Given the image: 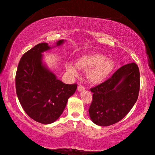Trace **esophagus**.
Returning <instances> with one entry per match:
<instances>
[{"label": "esophagus", "mask_w": 155, "mask_h": 155, "mask_svg": "<svg viewBox=\"0 0 155 155\" xmlns=\"http://www.w3.org/2000/svg\"><path fill=\"white\" fill-rule=\"evenodd\" d=\"M84 88L83 86L82 85H79L78 87V92H81V91H84Z\"/></svg>", "instance_id": "esophagus-1"}]
</instances>
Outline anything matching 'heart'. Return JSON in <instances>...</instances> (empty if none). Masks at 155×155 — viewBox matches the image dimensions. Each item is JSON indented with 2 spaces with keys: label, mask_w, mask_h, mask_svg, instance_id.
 Returning a JSON list of instances; mask_svg holds the SVG:
<instances>
[{
  "label": "heart",
  "mask_w": 155,
  "mask_h": 155,
  "mask_svg": "<svg viewBox=\"0 0 155 155\" xmlns=\"http://www.w3.org/2000/svg\"><path fill=\"white\" fill-rule=\"evenodd\" d=\"M76 66L71 63L65 65V69L70 75H78V69L87 72V78L93 84L102 83L113 72L115 63L104 55L95 54L84 55L78 59Z\"/></svg>",
  "instance_id": "b5f03b06"
}]
</instances>
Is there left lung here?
Masks as SVG:
<instances>
[{
  "label": "left lung",
  "mask_w": 155,
  "mask_h": 155,
  "mask_svg": "<svg viewBox=\"0 0 155 155\" xmlns=\"http://www.w3.org/2000/svg\"><path fill=\"white\" fill-rule=\"evenodd\" d=\"M140 90V72L136 63L120 67L111 78L91 89L92 101L89 114L93 123L109 126L126 116L136 102Z\"/></svg>",
  "instance_id": "obj_1"
}]
</instances>
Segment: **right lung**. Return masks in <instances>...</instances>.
Listing matches in <instances>:
<instances>
[{
	"instance_id": "right-lung-1",
	"label": "right lung",
	"mask_w": 155,
	"mask_h": 155,
	"mask_svg": "<svg viewBox=\"0 0 155 155\" xmlns=\"http://www.w3.org/2000/svg\"><path fill=\"white\" fill-rule=\"evenodd\" d=\"M40 43L25 53L19 62L15 77L16 92L24 111L31 118L43 124L56 121L64 111L77 84L63 83L44 62L43 53L60 46Z\"/></svg>"
}]
</instances>
